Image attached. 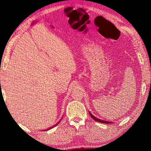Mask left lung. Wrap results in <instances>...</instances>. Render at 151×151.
<instances>
[{"label": "left lung", "instance_id": "8db88e82", "mask_svg": "<svg viewBox=\"0 0 151 151\" xmlns=\"http://www.w3.org/2000/svg\"><path fill=\"white\" fill-rule=\"evenodd\" d=\"M89 112V114H90V116L92 117V118H93L94 121H97V122H102V123H105V124H110V123H111V122H110V121H103V120H101V119H97V118H96L95 116H94L93 114H92L90 112Z\"/></svg>", "mask_w": 151, "mask_h": 151}]
</instances>
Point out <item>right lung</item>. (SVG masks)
I'll use <instances>...</instances> for the list:
<instances>
[{
    "mask_svg": "<svg viewBox=\"0 0 151 151\" xmlns=\"http://www.w3.org/2000/svg\"><path fill=\"white\" fill-rule=\"evenodd\" d=\"M61 119H62V118L60 119L59 120H58V121L55 122V124H52V125H50V126L48 127L47 128H46V129H42V131H47V130H48V129H51V128H52V127H55V126H57V124L60 122V120H61Z\"/></svg>",
    "mask_w": 151,
    "mask_h": 151,
    "instance_id": "right-lung-1",
    "label": "right lung"
}]
</instances>
